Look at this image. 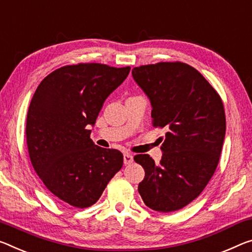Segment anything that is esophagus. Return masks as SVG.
I'll list each match as a JSON object with an SVG mask.
<instances>
[{
  "instance_id": "1",
  "label": "esophagus",
  "mask_w": 252,
  "mask_h": 252,
  "mask_svg": "<svg viewBox=\"0 0 252 252\" xmlns=\"http://www.w3.org/2000/svg\"><path fill=\"white\" fill-rule=\"evenodd\" d=\"M123 161H125V165H130L133 161V156L130 153H125L123 154Z\"/></svg>"
}]
</instances>
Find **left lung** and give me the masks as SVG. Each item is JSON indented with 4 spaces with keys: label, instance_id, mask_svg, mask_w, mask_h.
Masks as SVG:
<instances>
[{
    "label": "left lung",
    "instance_id": "1",
    "mask_svg": "<svg viewBox=\"0 0 252 252\" xmlns=\"http://www.w3.org/2000/svg\"><path fill=\"white\" fill-rule=\"evenodd\" d=\"M132 77L149 98L153 126L168 131L159 163L149 155L134 157L146 173L139 194L154 211L181 210L202 193L218 167L225 137L222 99L184 63L134 67Z\"/></svg>",
    "mask_w": 252,
    "mask_h": 252
}]
</instances>
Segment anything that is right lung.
<instances>
[{
	"instance_id": "right-lung-1",
	"label": "right lung",
	"mask_w": 252,
	"mask_h": 252,
	"mask_svg": "<svg viewBox=\"0 0 252 252\" xmlns=\"http://www.w3.org/2000/svg\"><path fill=\"white\" fill-rule=\"evenodd\" d=\"M130 67L102 63L63 66L39 84L27 115L30 160L45 186L63 203L85 209L101 197L122 168L123 155L91 139L105 99Z\"/></svg>"
}]
</instances>
